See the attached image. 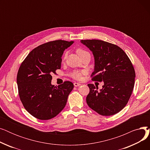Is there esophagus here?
Returning <instances> with one entry per match:
<instances>
[{
  "label": "esophagus",
  "instance_id": "34e87169",
  "mask_svg": "<svg viewBox=\"0 0 150 150\" xmlns=\"http://www.w3.org/2000/svg\"><path fill=\"white\" fill-rule=\"evenodd\" d=\"M74 86H75V87H77V86H79L81 85V84L78 83H76V82H75V83H74Z\"/></svg>",
  "mask_w": 150,
  "mask_h": 150
}]
</instances>
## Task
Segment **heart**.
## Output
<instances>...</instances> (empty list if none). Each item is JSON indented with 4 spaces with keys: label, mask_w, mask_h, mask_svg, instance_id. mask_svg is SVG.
Instances as JSON below:
<instances>
[{
    "label": "heart",
    "mask_w": 150,
    "mask_h": 150,
    "mask_svg": "<svg viewBox=\"0 0 150 150\" xmlns=\"http://www.w3.org/2000/svg\"><path fill=\"white\" fill-rule=\"evenodd\" d=\"M76 52L77 54L79 55L80 58L84 56L85 54H89V52H88L87 51H86L85 50H84L81 48H78L76 49ZM66 57H67V53H65L64 58H66ZM81 74H82V72H78V71H73V72H72L70 74V76L71 77H72L73 78H74V79H75V80H80L81 78Z\"/></svg>",
    "instance_id": "obj_1"
}]
</instances>
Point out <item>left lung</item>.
<instances>
[{
	"mask_svg": "<svg viewBox=\"0 0 150 150\" xmlns=\"http://www.w3.org/2000/svg\"><path fill=\"white\" fill-rule=\"evenodd\" d=\"M81 42L92 51L95 59L92 80L104 83L100 91L98 86L88 84L90 91L86 97L87 104L100 115H114L129 100L134 86V68L119 46L97 39L81 40Z\"/></svg>",
	"mask_w": 150,
	"mask_h": 150,
	"instance_id": "8db88e82",
	"label": "left lung"
}]
</instances>
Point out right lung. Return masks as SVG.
Masks as SVG:
<instances>
[{"instance_id":"obj_1","label":"right lung","mask_w":150,"mask_h":150,"mask_svg":"<svg viewBox=\"0 0 150 150\" xmlns=\"http://www.w3.org/2000/svg\"><path fill=\"white\" fill-rule=\"evenodd\" d=\"M74 41L56 40L31 51L21 63L17 75L20 100L27 111L39 120H49L64 108L74 84L66 81L52 85V74L61 69L63 52Z\"/></svg>"}]
</instances>
